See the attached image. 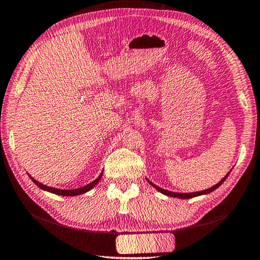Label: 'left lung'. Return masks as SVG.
<instances>
[{
  "label": "left lung",
  "mask_w": 260,
  "mask_h": 260,
  "mask_svg": "<svg viewBox=\"0 0 260 260\" xmlns=\"http://www.w3.org/2000/svg\"><path fill=\"white\" fill-rule=\"evenodd\" d=\"M231 172V171H230ZM230 172H228V175L224 177L223 179L220 180L219 183L218 184H216V185H213L212 187H210V189H206V190H203V191H198V192H190V193H179V192H172V191H168V190H164V189H161V187H159V186H157V185H155V184H153L152 182H150V180L148 179V182L151 184V185L155 187L156 190H158L159 191L160 193H163V194H167V196H169V197H175V198H182V199H189V198H193V197H197V196H201V194H206V193H210V192H212V191H214L217 189V187H219L221 184L224 183V180L228 178V176L230 175Z\"/></svg>",
  "instance_id": "1"
}]
</instances>
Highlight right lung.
<instances>
[{
	"mask_svg": "<svg viewBox=\"0 0 260 260\" xmlns=\"http://www.w3.org/2000/svg\"><path fill=\"white\" fill-rule=\"evenodd\" d=\"M101 177H102V174H101V176H99V178H96L95 180H93V182H91V183H90V184H88V185H85V186H82V187H78V189H74V190H61V189H56V187H51V186L43 185V184H41L40 182H37L36 179H34L32 177H30V178H31L32 182L35 183L36 185L40 187V189H42V190H46V191H49V192H51V193L59 194V196H77V194L85 193V192H88L89 190H91L92 187L95 186L96 184L100 182Z\"/></svg>",
	"mask_w": 260,
	"mask_h": 260,
	"instance_id": "1",
	"label": "right lung"
}]
</instances>
